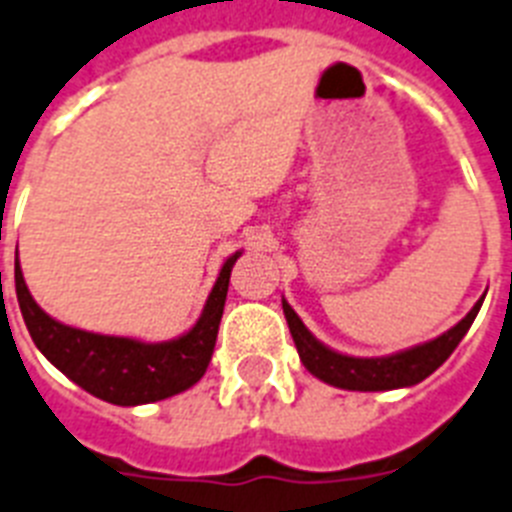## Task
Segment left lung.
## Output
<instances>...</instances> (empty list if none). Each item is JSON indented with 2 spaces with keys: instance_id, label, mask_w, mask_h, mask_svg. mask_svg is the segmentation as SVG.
Returning <instances> with one entry per match:
<instances>
[{
  "instance_id": "left-lung-1",
  "label": "left lung",
  "mask_w": 512,
  "mask_h": 512,
  "mask_svg": "<svg viewBox=\"0 0 512 512\" xmlns=\"http://www.w3.org/2000/svg\"><path fill=\"white\" fill-rule=\"evenodd\" d=\"M481 298L471 311H468L453 329H447L445 335H439L437 340H429L416 348L400 350L392 356L382 358H356L337 353V350L327 348L324 342L316 340L301 322V316L295 314L290 303L282 298V311H285L287 327L293 335L298 356H301L303 366H306L316 379L340 387V390H358V392H384L398 390V387H411V384L424 382L429 374L442 366L450 358L458 342L463 340L471 324H474L476 314H479Z\"/></svg>"
}]
</instances>
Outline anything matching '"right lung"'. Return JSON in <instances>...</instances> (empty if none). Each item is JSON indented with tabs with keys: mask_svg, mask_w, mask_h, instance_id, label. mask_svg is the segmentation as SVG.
<instances>
[{
	"mask_svg": "<svg viewBox=\"0 0 512 512\" xmlns=\"http://www.w3.org/2000/svg\"><path fill=\"white\" fill-rule=\"evenodd\" d=\"M238 256L240 251H235L222 264L198 322L185 335L167 342L96 335V332L57 322L28 293L18 259H15V293H18L25 327L31 332L36 348L67 379H73L94 398L114 405L156 403V400L172 398L177 392H185L204 377L214 345H217L230 272Z\"/></svg>",
	"mask_w": 512,
	"mask_h": 512,
	"instance_id": "right-lung-1",
	"label": "right lung"
}]
</instances>
